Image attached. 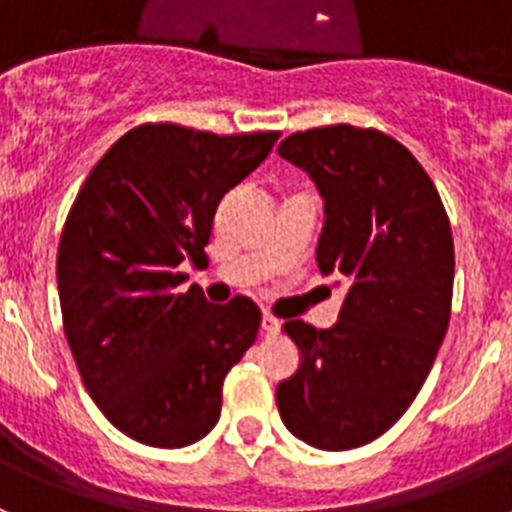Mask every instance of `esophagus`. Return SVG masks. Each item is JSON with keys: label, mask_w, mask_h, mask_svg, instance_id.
Segmentation results:
<instances>
[{"label": "esophagus", "mask_w": 512, "mask_h": 512, "mask_svg": "<svg viewBox=\"0 0 512 512\" xmlns=\"http://www.w3.org/2000/svg\"><path fill=\"white\" fill-rule=\"evenodd\" d=\"M261 328H264V333H279V328H282V323H279L271 312H264V318H261Z\"/></svg>", "instance_id": "obj_1"}]
</instances>
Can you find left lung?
Returning a JSON list of instances; mask_svg holds the SVG:
<instances>
[{"instance_id":"1","label":"left lung","mask_w":512,"mask_h":512,"mask_svg":"<svg viewBox=\"0 0 512 512\" xmlns=\"http://www.w3.org/2000/svg\"><path fill=\"white\" fill-rule=\"evenodd\" d=\"M277 151L318 187L325 223L315 259L346 284L333 328L284 323L302 361L279 382V415L315 449H359L410 408L446 336L449 215L413 153L374 128H312Z\"/></svg>"}]
</instances>
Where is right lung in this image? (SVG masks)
<instances>
[{
    "mask_svg": "<svg viewBox=\"0 0 512 512\" xmlns=\"http://www.w3.org/2000/svg\"><path fill=\"white\" fill-rule=\"evenodd\" d=\"M279 133L215 135L146 122L104 153L71 205L56 277L63 333L104 418L133 441L179 449L215 428L223 382L256 341L248 297L212 305L182 292L225 192Z\"/></svg>",
    "mask_w": 512,
    "mask_h": 512,
    "instance_id": "right-lung-1",
    "label": "right lung"
}]
</instances>
